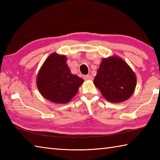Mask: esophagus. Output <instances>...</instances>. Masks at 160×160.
Instances as JSON below:
<instances>
[{"mask_svg": "<svg viewBox=\"0 0 160 160\" xmlns=\"http://www.w3.org/2000/svg\"><path fill=\"white\" fill-rule=\"evenodd\" d=\"M84 79L87 80H93V77L91 75H87V76H84Z\"/></svg>", "mask_w": 160, "mask_h": 160, "instance_id": "obj_1", "label": "esophagus"}]
</instances>
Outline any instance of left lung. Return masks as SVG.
<instances>
[{
  "instance_id": "8db88e82",
  "label": "left lung",
  "mask_w": 160,
  "mask_h": 160,
  "mask_svg": "<svg viewBox=\"0 0 160 160\" xmlns=\"http://www.w3.org/2000/svg\"><path fill=\"white\" fill-rule=\"evenodd\" d=\"M137 78L130 66L117 56L103 58L93 84L107 101L120 103L133 93Z\"/></svg>"
}]
</instances>
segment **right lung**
Returning <instances> with one entry per match:
<instances>
[{"mask_svg":"<svg viewBox=\"0 0 160 160\" xmlns=\"http://www.w3.org/2000/svg\"><path fill=\"white\" fill-rule=\"evenodd\" d=\"M83 79L71 73L67 57L53 53L42 64L36 78L40 94L52 102L66 104L76 96Z\"/></svg>","mask_w":160,"mask_h":160,"instance_id":"right-lung-1","label":"right lung"}]
</instances>
